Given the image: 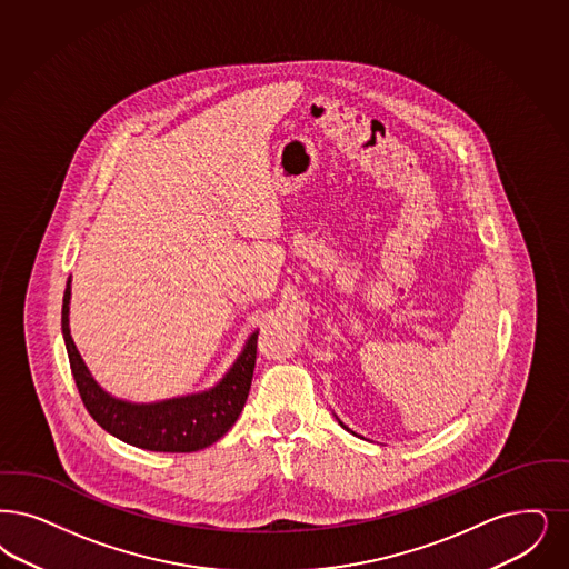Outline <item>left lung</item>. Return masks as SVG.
Returning a JSON list of instances; mask_svg holds the SVG:
<instances>
[{
    "instance_id": "1",
    "label": "left lung",
    "mask_w": 569,
    "mask_h": 569,
    "mask_svg": "<svg viewBox=\"0 0 569 569\" xmlns=\"http://www.w3.org/2000/svg\"><path fill=\"white\" fill-rule=\"evenodd\" d=\"M339 423H341V426H342V421H339ZM342 428H345V430H349V428H347V426H342ZM349 432H351V430H349Z\"/></svg>"
}]
</instances>
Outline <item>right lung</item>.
Returning <instances> with one entry per match:
<instances>
[{
	"instance_id": "right-lung-1",
	"label": "right lung",
	"mask_w": 569,
	"mask_h": 569,
	"mask_svg": "<svg viewBox=\"0 0 569 569\" xmlns=\"http://www.w3.org/2000/svg\"><path fill=\"white\" fill-rule=\"evenodd\" d=\"M69 298L71 279H68L61 311L69 366L84 407L106 432L127 445L157 453H192L213 445L234 426L250 393L258 330L251 332L243 351L218 386L201 393L136 405L110 396L92 379L69 332Z\"/></svg>"
}]
</instances>
